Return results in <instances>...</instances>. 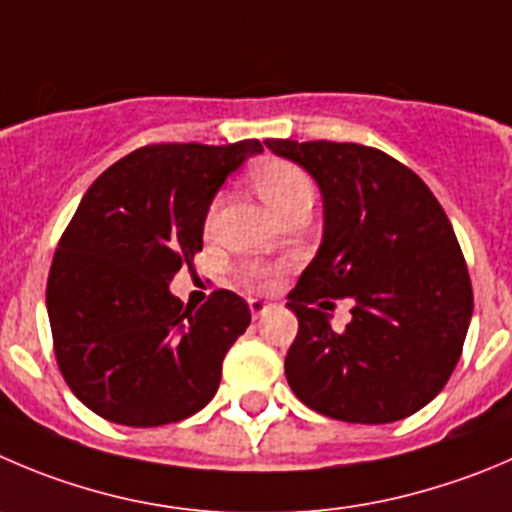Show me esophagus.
Masks as SVG:
<instances>
[{"label":"esophagus","mask_w":512,"mask_h":512,"mask_svg":"<svg viewBox=\"0 0 512 512\" xmlns=\"http://www.w3.org/2000/svg\"><path fill=\"white\" fill-rule=\"evenodd\" d=\"M269 301H264V299H248V309H251V316L253 319H259L261 314H266V311H269Z\"/></svg>","instance_id":"34e87169"}]
</instances>
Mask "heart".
<instances>
[{
	"instance_id": "1",
	"label": "heart",
	"mask_w": 512,
	"mask_h": 512,
	"mask_svg": "<svg viewBox=\"0 0 512 512\" xmlns=\"http://www.w3.org/2000/svg\"><path fill=\"white\" fill-rule=\"evenodd\" d=\"M251 178L259 196L264 198V203L276 216L294 208L296 203H311V198H314V183H311L309 175L299 165L286 163V160H261L251 170ZM246 276L251 284H269V271L264 269H248Z\"/></svg>"
}]
</instances>
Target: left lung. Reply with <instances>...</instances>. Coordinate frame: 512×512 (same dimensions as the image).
Segmentation results:
<instances>
[{"mask_svg": "<svg viewBox=\"0 0 512 512\" xmlns=\"http://www.w3.org/2000/svg\"><path fill=\"white\" fill-rule=\"evenodd\" d=\"M316 180L324 231L289 294L299 334L286 354L296 397L359 425L405 420L450 379L472 319L455 231L420 175L357 143L266 140ZM355 301L334 333L329 298Z\"/></svg>", "mask_w": 512, "mask_h": 512, "instance_id": "1", "label": "left lung"}]
</instances>
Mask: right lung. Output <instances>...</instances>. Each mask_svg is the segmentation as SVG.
Masks as SVG:
<instances>
[{
    "label": "right lung",
    "mask_w": 512,
    "mask_h": 512,
    "mask_svg": "<svg viewBox=\"0 0 512 512\" xmlns=\"http://www.w3.org/2000/svg\"><path fill=\"white\" fill-rule=\"evenodd\" d=\"M259 153V140L148 145L87 188L52 261L47 314L62 377L95 415L158 427L213 399L251 311L226 289L183 306L170 281L203 248L228 175Z\"/></svg>",
    "instance_id": "1"
}]
</instances>
